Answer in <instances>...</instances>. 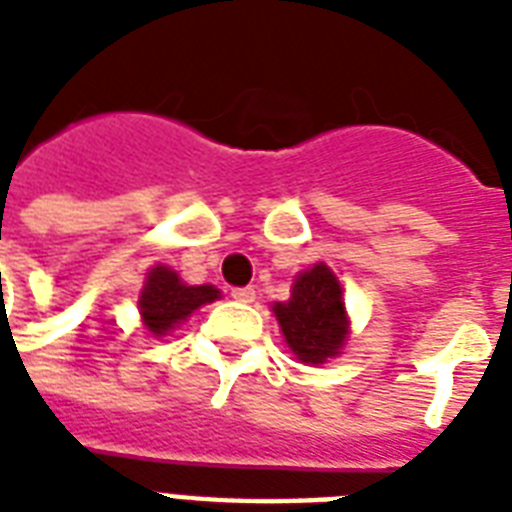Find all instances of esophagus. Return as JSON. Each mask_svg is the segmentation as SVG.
Listing matches in <instances>:
<instances>
[{"label": "esophagus", "instance_id": "1", "mask_svg": "<svg viewBox=\"0 0 512 512\" xmlns=\"http://www.w3.org/2000/svg\"><path fill=\"white\" fill-rule=\"evenodd\" d=\"M231 297L239 303H255V287H233Z\"/></svg>", "mask_w": 512, "mask_h": 512}]
</instances>
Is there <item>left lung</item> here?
I'll use <instances>...</instances> for the list:
<instances>
[{"mask_svg": "<svg viewBox=\"0 0 512 512\" xmlns=\"http://www.w3.org/2000/svg\"><path fill=\"white\" fill-rule=\"evenodd\" d=\"M273 313L292 353L305 364L337 356L348 335L340 281L321 263L297 276L289 303H276Z\"/></svg>", "mask_w": 512, "mask_h": 512, "instance_id": "1", "label": "left lung"}]
</instances>
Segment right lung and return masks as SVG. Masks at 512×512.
<instances>
[{"mask_svg": "<svg viewBox=\"0 0 512 512\" xmlns=\"http://www.w3.org/2000/svg\"><path fill=\"white\" fill-rule=\"evenodd\" d=\"M217 297L220 292L215 287H209V284L188 287L177 279L175 271L156 265L154 271L148 273L146 289L140 295V313L154 335H167L170 329H175V324L188 319L199 305L212 303Z\"/></svg>", "mask_w": 512, "mask_h": 512, "instance_id": "1", "label": "right lung"}]
</instances>
